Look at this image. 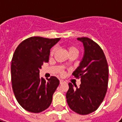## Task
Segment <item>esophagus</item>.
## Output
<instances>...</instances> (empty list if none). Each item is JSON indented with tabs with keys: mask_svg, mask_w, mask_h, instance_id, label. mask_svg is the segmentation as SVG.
Returning <instances> with one entry per match:
<instances>
[{
	"mask_svg": "<svg viewBox=\"0 0 122 122\" xmlns=\"http://www.w3.org/2000/svg\"><path fill=\"white\" fill-rule=\"evenodd\" d=\"M59 82H60V84H62V83L65 82V81H64L63 80H59Z\"/></svg>",
	"mask_w": 122,
	"mask_h": 122,
	"instance_id": "esophagus-1",
	"label": "esophagus"
}]
</instances>
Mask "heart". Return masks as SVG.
<instances>
[{"mask_svg": "<svg viewBox=\"0 0 122 122\" xmlns=\"http://www.w3.org/2000/svg\"><path fill=\"white\" fill-rule=\"evenodd\" d=\"M67 49H68V51L69 55L70 54H78V51L77 49V48L76 47H75L74 46H68L67 47ZM56 51V49L55 47H53L51 51V52H50V55L52 56L55 54ZM60 75H64V71L61 70L60 71Z\"/></svg>", "mask_w": 122, "mask_h": 122, "instance_id": "obj_1", "label": "heart"}]
</instances>
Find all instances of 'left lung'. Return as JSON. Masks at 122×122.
I'll return each instance as SVG.
<instances>
[{
    "label": "left lung",
    "mask_w": 122,
    "mask_h": 122,
    "mask_svg": "<svg viewBox=\"0 0 122 122\" xmlns=\"http://www.w3.org/2000/svg\"><path fill=\"white\" fill-rule=\"evenodd\" d=\"M84 47L80 65L72 75L80 78V87L69 83L66 95L69 107L80 115L96 110L104 100L108 84V65L104 52L98 44L87 37L77 38Z\"/></svg>",
    "instance_id": "obj_1"
}]
</instances>
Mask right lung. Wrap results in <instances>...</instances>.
<instances>
[{
  "label": "right lung",
  "mask_w": 122,
  "mask_h": 122,
  "mask_svg": "<svg viewBox=\"0 0 122 122\" xmlns=\"http://www.w3.org/2000/svg\"><path fill=\"white\" fill-rule=\"evenodd\" d=\"M60 38L31 37L17 47L11 62L12 90L18 103L31 113H41L49 107L59 84L56 76L40 78V69L49 62L50 50Z\"/></svg>",
  "instance_id": "right-lung-1"
}]
</instances>
